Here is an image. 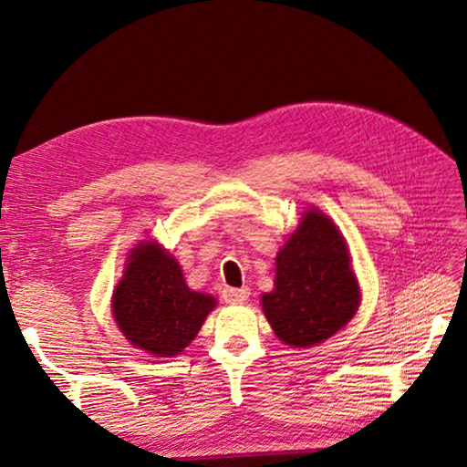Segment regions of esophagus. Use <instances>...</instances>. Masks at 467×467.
Listing matches in <instances>:
<instances>
[{
  "instance_id": "1",
  "label": "esophagus",
  "mask_w": 467,
  "mask_h": 467,
  "mask_svg": "<svg viewBox=\"0 0 467 467\" xmlns=\"http://www.w3.org/2000/svg\"><path fill=\"white\" fill-rule=\"evenodd\" d=\"M249 287H224L223 300L228 304H243L249 298Z\"/></svg>"
}]
</instances>
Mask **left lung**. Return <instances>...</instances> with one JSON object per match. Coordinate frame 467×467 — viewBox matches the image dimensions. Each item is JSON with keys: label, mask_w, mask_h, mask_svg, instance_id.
Returning <instances> with one entry per match:
<instances>
[{"label": "left lung", "mask_w": 467, "mask_h": 467, "mask_svg": "<svg viewBox=\"0 0 467 467\" xmlns=\"http://www.w3.org/2000/svg\"><path fill=\"white\" fill-rule=\"evenodd\" d=\"M275 287L261 306L279 341L312 347L341 330L359 308L361 290L345 236L310 208L275 257Z\"/></svg>", "instance_id": "8db88e82"}]
</instances>
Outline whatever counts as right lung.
Listing matches in <instances>:
<instances>
[{"mask_svg":"<svg viewBox=\"0 0 467 467\" xmlns=\"http://www.w3.org/2000/svg\"><path fill=\"white\" fill-rule=\"evenodd\" d=\"M216 306L210 294L188 287L180 263L155 241L130 251L112 296L118 328L137 349L173 358L188 347Z\"/></svg>","mask_w":467,"mask_h":467,"instance_id":"right-lung-1","label":"right lung"}]
</instances>
